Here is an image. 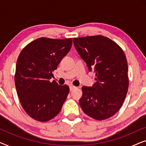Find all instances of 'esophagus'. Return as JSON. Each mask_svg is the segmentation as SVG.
Wrapping results in <instances>:
<instances>
[{
    "label": "esophagus",
    "mask_w": 146,
    "mask_h": 146,
    "mask_svg": "<svg viewBox=\"0 0 146 146\" xmlns=\"http://www.w3.org/2000/svg\"><path fill=\"white\" fill-rule=\"evenodd\" d=\"M75 88H76V87L74 86H70V91L74 90Z\"/></svg>",
    "instance_id": "obj_1"
}]
</instances>
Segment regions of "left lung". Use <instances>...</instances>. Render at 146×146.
<instances>
[{"instance_id":"obj_1","label":"left lung","mask_w":146,"mask_h":146,"mask_svg":"<svg viewBox=\"0 0 146 146\" xmlns=\"http://www.w3.org/2000/svg\"><path fill=\"white\" fill-rule=\"evenodd\" d=\"M73 41L88 70L96 76L92 86L82 88L81 108L97 120L109 118L120 109L128 90L125 54L115 42L103 36L74 38Z\"/></svg>"}]
</instances>
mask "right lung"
I'll return each instance as SVG.
<instances>
[{
    "label": "right lung",
    "mask_w": 146,
    "mask_h": 146,
    "mask_svg": "<svg viewBox=\"0 0 146 146\" xmlns=\"http://www.w3.org/2000/svg\"><path fill=\"white\" fill-rule=\"evenodd\" d=\"M72 44V38H40L20 53L15 76L16 89L23 109L36 120L47 121L56 116L67 98L69 87L50 80Z\"/></svg>",
    "instance_id": "obj_1"
}]
</instances>
